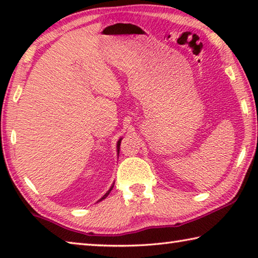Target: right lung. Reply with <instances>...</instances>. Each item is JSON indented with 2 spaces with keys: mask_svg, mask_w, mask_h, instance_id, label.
<instances>
[{
  "mask_svg": "<svg viewBox=\"0 0 258 258\" xmlns=\"http://www.w3.org/2000/svg\"><path fill=\"white\" fill-rule=\"evenodd\" d=\"M119 147H120V140H119V141H118V142H117V149H118V151H119ZM112 187H113V185H112V186L110 187V190H109V191L107 192V194H106V195H104V196H103V197H102L101 199H100V200H99V202H101V200H102V199H104V198H107V196H108L109 194H110V191L112 190Z\"/></svg>",
  "mask_w": 258,
  "mask_h": 258,
  "instance_id": "add662e5",
  "label": "right lung"
}]
</instances>
